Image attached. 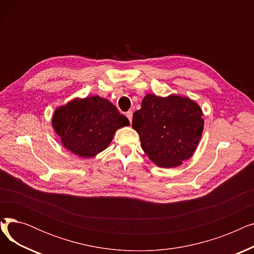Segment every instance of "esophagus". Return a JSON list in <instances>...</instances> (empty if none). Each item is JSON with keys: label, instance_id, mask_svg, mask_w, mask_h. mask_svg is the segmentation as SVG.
<instances>
[{"label": "esophagus", "instance_id": "1", "mask_svg": "<svg viewBox=\"0 0 254 254\" xmlns=\"http://www.w3.org/2000/svg\"><path fill=\"white\" fill-rule=\"evenodd\" d=\"M126 115H127V119L129 120V123H131V119H132V112H131V111H127V112L126 113Z\"/></svg>", "mask_w": 254, "mask_h": 254}]
</instances>
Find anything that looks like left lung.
<instances>
[{"mask_svg": "<svg viewBox=\"0 0 254 254\" xmlns=\"http://www.w3.org/2000/svg\"><path fill=\"white\" fill-rule=\"evenodd\" d=\"M141 147L162 168H174L191 157L204 129L203 112L192 100L171 95L145 96L132 115Z\"/></svg>", "mask_w": 254, "mask_h": 254, "instance_id": "1", "label": "left lung"}]
</instances>
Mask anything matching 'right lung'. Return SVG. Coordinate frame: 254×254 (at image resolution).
I'll return each instance as SVG.
<instances>
[{"instance_id":"1","label":"right lung","mask_w":254,"mask_h":254,"mask_svg":"<svg viewBox=\"0 0 254 254\" xmlns=\"http://www.w3.org/2000/svg\"><path fill=\"white\" fill-rule=\"evenodd\" d=\"M129 126L108 100L99 96L74 99L55 111L52 127L64 148L79 157H92L111 143L116 129Z\"/></svg>"}]
</instances>
